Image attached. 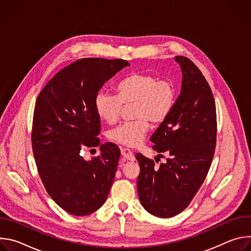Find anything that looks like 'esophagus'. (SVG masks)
Returning a JSON list of instances; mask_svg holds the SVG:
<instances>
[{
	"mask_svg": "<svg viewBox=\"0 0 251 251\" xmlns=\"http://www.w3.org/2000/svg\"><path fill=\"white\" fill-rule=\"evenodd\" d=\"M121 154H122V156H123L125 159H127V160H129V161H135V156L133 155V153H132L129 149H127V148H122V149H121Z\"/></svg>",
	"mask_w": 251,
	"mask_h": 251,
	"instance_id": "obj_1",
	"label": "esophagus"
}]
</instances>
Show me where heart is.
Masks as SVG:
<instances>
[{"mask_svg": "<svg viewBox=\"0 0 251 251\" xmlns=\"http://www.w3.org/2000/svg\"><path fill=\"white\" fill-rule=\"evenodd\" d=\"M116 94L100 91L94 100L97 115L107 124H115L121 115L123 105L132 107V117L108 133V139L129 148L140 145L154 126L163 124L172 113L177 88L170 78L159 79L150 74L133 73L123 77L115 86Z\"/></svg>", "mask_w": 251, "mask_h": 251, "instance_id": "b5f03b06", "label": "heart"}]
</instances>
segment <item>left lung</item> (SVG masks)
<instances>
[{"instance_id":"left-lung-1","label":"left lung","mask_w":251,"mask_h":251,"mask_svg":"<svg viewBox=\"0 0 251 251\" xmlns=\"http://www.w3.org/2000/svg\"><path fill=\"white\" fill-rule=\"evenodd\" d=\"M183 82L174 109L151 137L153 149L167 152L166 163L136 154L140 201L153 216L167 219L189 206L208 173L217 144V110L211 89L198 66L177 55ZM162 156V155H161Z\"/></svg>"}]
</instances>
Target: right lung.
Returning a JSON list of instances; mask_svg holds the SVG:
<instances>
[{
    "instance_id": "right-lung-1",
    "label": "right lung",
    "mask_w": 251,
    "mask_h": 251,
    "mask_svg": "<svg viewBox=\"0 0 251 251\" xmlns=\"http://www.w3.org/2000/svg\"><path fill=\"white\" fill-rule=\"evenodd\" d=\"M124 59L88 57L61 69L35 101L31 146L41 180L50 197L74 216H86L106 201L120 150L113 143L85 161L81 151L100 145V118L94 100L102 85L123 67Z\"/></svg>"
}]
</instances>
